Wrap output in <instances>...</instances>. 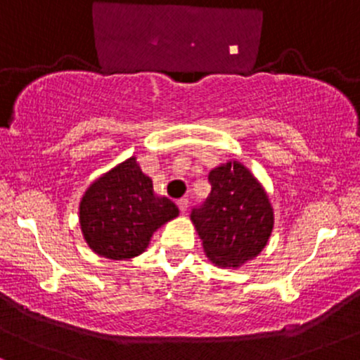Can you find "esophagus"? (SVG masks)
Instances as JSON below:
<instances>
[{
  "label": "esophagus",
  "instance_id": "obj_1",
  "mask_svg": "<svg viewBox=\"0 0 360 360\" xmlns=\"http://www.w3.org/2000/svg\"><path fill=\"white\" fill-rule=\"evenodd\" d=\"M177 207H179L181 213H186V211H188V207H189V201L186 198L177 199Z\"/></svg>",
  "mask_w": 360,
  "mask_h": 360
}]
</instances>
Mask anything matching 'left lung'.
Instances as JSON below:
<instances>
[{
  "instance_id": "obj_1",
  "label": "left lung",
  "mask_w": 360,
  "mask_h": 360,
  "mask_svg": "<svg viewBox=\"0 0 360 360\" xmlns=\"http://www.w3.org/2000/svg\"><path fill=\"white\" fill-rule=\"evenodd\" d=\"M211 193L193 207L191 221L206 257L218 266H241L266 246L274 210L257 177L238 161L213 169Z\"/></svg>"
}]
</instances>
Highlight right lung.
Listing matches in <instances>:
<instances>
[{"instance_id": "1", "label": "right lung", "mask_w": 360, "mask_h": 360, "mask_svg": "<svg viewBox=\"0 0 360 360\" xmlns=\"http://www.w3.org/2000/svg\"><path fill=\"white\" fill-rule=\"evenodd\" d=\"M179 210L154 194L153 179L129 158L90 184L80 201V226L86 245L109 259L141 255L150 236Z\"/></svg>"}]
</instances>
